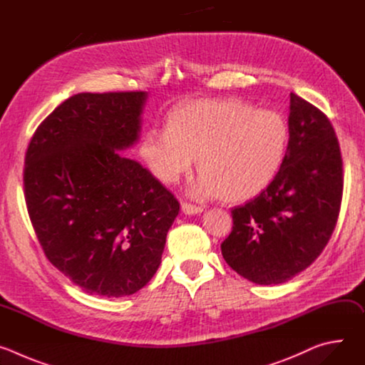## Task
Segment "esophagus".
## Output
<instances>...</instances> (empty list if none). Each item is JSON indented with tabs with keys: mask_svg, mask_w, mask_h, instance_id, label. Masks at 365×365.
<instances>
[{
	"mask_svg": "<svg viewBox=\"0 0 365 365\" xmlns=\"http://www.w3.org/2000/svg\"><path fill=\"white\" fill-rule=\"evenodd\" d=\"M182 211L186 215H193V214H199L203 211V207L199 205H193L189 202H182Z\"/></svg>",
	"mask_w": 365,
	"mask_h": 365,
	"instance_id": "esophagus-1",
	"label": "esophagus"
}]
</instances>
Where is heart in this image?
<instances>
[{"label":"heart","mask_w":365,"mask_h":365,"mask_svg":"<svg viewBox=\"0 0 365 365\" xmlns=\"http://www.w3.org/2000/svg\"><path fill=\"white\" fill-rule=\"evenodd\" d=\"M290 127L274 110H255L238 99H203L176 108L166 128L147 130L140 154L151 173L172 185L196 163L203 170L192 187L200 197L250 199L279 175Z\"/></svg>","instance_id":"1"}]
</instances>
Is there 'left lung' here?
I'll use <instances>...</instances> for the list:
<instances>
[{
	"label": "left lung",
	"mask_w": 365,
	"mask_h": 365,
	"mask_svg": "<svg viewBox=\"0 0 365 365\" xmlns=\"http://www.w3.org/2000/svg\"><path fill=\"white\" fill-rule=\"evenodd\" d=\"M290 144L267 189L237 206L221 251L255 284H279L307 269L327 247L341 210L344 170L329 118L290 93Z\"/></svg>",
	"instance_id": "8db88e82"
}]
</instances>
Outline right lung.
<instances>
[{
	"label": "right lung",
	"mask_w": 365,
	"mask_h": 365,
	"mask_svg": "<svg viewBox=\"0 0 365 365\" xmlns=\"http://www.w3.org/2000/svg\"><path fill=\"white\" fill-rule=\"evenodd\" d=\"M141 91L78 93L34 131L24 195L48 262L89 294L130 296L158 272L180 203L121 158L140 131Z\"/></svg>",
	"instance_id": "1"
}]
</instances>
